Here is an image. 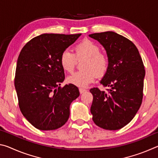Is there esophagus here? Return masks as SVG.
<instances>
[{
    "label": "esophagus",
    "mask_w": 158,
    "mask_h": 158,
    "mask_svg": "<svg viewBox=\"0 0 158 158\" xmlns=\"http://www.w3.org/2000/svg\"><path fill=\"white\" fill-rule=\"evenodd\" d=\"M79 93H81V94H82V93H85V92H86V91H87L86 90L84 89H81V88H80V89H79Z\"/></svg>",
    "instance_id": "esophagus-1"
}]
</instances>
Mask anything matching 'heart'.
Returning <instances> with one entry per match:
<instances>
[{
  "instance_id": "1",
  "label": "heart",
  "mask_w": 158,
  "mask_h": 158,
  "mask_svg": "<svg viewBox=\"0 0 158 158\" xmlns=\"http://www.w3.org/2000/svg\"><path fill=\"white\" fill-rule=\"evenodd\" d=\"M76 56L69 49H65L60 57V63L64 70L72 73L75 68L77 59L86 58L83 65L85 70L78 71L68 78L69 84L79 87H86L95 81L96 74L102 76L108 68L106 56L100 53V47L95 42L84 40L75 47Z\"/></svg>"
}]
</instances>
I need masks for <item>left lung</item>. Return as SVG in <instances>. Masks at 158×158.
I'll use <instances>...</instances> for the list:
<instances>
[{
    "label": "left lung",
    "instance_id": "8db88e82",
    "mask_svg": "<svg viewBox=\"0 0 158 158\" xmlns=\"http://www.w3.org/2000/svg\"><path fill=\"white\" fill-rule=\"evenodd\" d=\"M106 50L109 65L100 83L108 93L93 88L90 112L93 121L105 130H116L132 121L142 102L145 69L132 42L112 31L93 33Z\"/></svg>",
    "mask_w": 158,
    "mask_h": 158
}]
</instances>
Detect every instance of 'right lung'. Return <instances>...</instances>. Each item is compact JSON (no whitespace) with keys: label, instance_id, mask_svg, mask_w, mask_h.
Returning <instances> with one entry per match:
<instances>
[{"label":"right lung","instance_id":"1","mask_svg":"<svg viewBox=\"0 0 158 158\" xmlns=\"http://www.w3.org/2000/svg\"><path fill=\"white\" fill-rule=\"evenodd\" d=\"M44 33L25 44L19 56L15 86L21 113L40 130L62 127L69 116V106L79 96L78 88L66 84L60 57L81 35Z\"/></svg>","mask_w":158,"mask_h":158}]
</instances>
